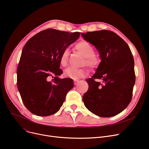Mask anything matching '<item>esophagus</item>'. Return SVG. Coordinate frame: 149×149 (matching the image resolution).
<instances>
[{
    "mask_svg": "<svg viewBox=\"0 0 149 149\" xmlns=\"http://www.w3.org/2000/svg\"><path fill=\"white\" fill-rule=\"evenodd\" d=\"M79 83V80H74V84L75 85H77Z\"/></svg>",
    "mask_w": 149,
    "mask_h": 149,
    "instance_id": "obj_1",
    "label": "esophagus"
}]
</instances>
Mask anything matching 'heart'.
I'll list each match as a JSON object with an SVG mask.
<instances>
[{"label":"heart","instance_id":"1","mask_svg":"<svg viewBox=\"0 0 149 149\" xmlns=\"http://www.w3.org/2000/svg\"><path fill=\"white\" fill-rule=\"evenodd\" d=\"M77 50L80 52L84 56V63L91 68H95L99 65V59L94 55L95 50L93 47L88 42L82 41L75 45ZM69 56V49L66 48L63 51L60 56L59 61L62 66L68 65ZM86 70L83 68L75 69L72 68H66L63 72V75L66 78H69L74 80H79L86 75Z\"/></svg>","mask_w":149,"mask_h":149}]
</instances>
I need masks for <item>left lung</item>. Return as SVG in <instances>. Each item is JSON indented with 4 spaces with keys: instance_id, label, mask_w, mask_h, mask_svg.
Listing matches in <instances>:
<instances>
[{
    "instance_id": "1",
    "label": "left lung",
    "mask_w": 149,
    "mask_h": 149,
    "mask_svg": "<svg viewBox=\"0 0 149 149\" xmlns=\"http://www.w3.org/2000/svg\"><path fill=\"white\" fill-rule=\"evenodd\" d=\"M81 35L95 47L101 60L96 72L86 80L89 89L83 96L84 106L98 116H115L130 103L135 82L134 60L129 46L111 31ZM95 79L102 81L99 82Z\"/></svg>"
}]
</instances>
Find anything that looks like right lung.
Returning <instances> with one entry per match:
<instances>
[{
  "instance_id": "1",
  "label": "right lung",
  "mask_w": 149,
  "mask_h": 149,
  "mask_svg": "<svg viewBox=\"0 0 149 149\" xmlns=\"http://www.w3.org/2000/svg\"><path fill=\"white\" fill-rule=\"evenodd\" d=\"M69 33L47 29L31 37L23 47L17 70V84L23 104L33 114L46 116L57 112L69 91L71 79H60L61 52L79 38ZM54 77L52 81L50 78Z\"/></svg>"
}]
</instances>
